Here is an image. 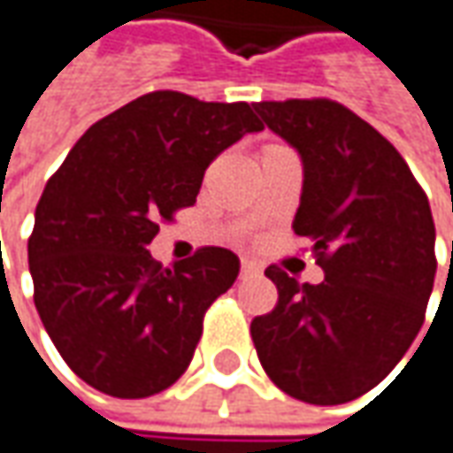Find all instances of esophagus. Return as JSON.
<instances>
[{
	"label": "esophagus",
	"mask_w": 453,
	"mask_h": 453,
	"mask_svg": "<svg viewBox=\"0 0 453 453\" xmlns=\"http://www.w3.org/2000/svg\"><path fill=\"white\" fill-rule=\"evenodd\" d=\"M260 273H262V267L257 265V262L250 260V257H244V260H242V267H239V275H242V278H255V275H260Z\"/></svg>",
	"instance_id": "obj_1"
}]
</instances>
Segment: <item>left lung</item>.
Segmentation results:
<instances>
[{"mask_svg":"<svg viewBox=\"0 0 453 453\" xmlns=\"http://www.w3.org/2000/svg\"><path fill=\"white\" fill-rule=\"evenodd\" d=\"M262 122L303 163L293 232L313 242L319 285L270 265L273 313L252 321L267 377L290 397L339 405L393 372L423 326L436 229L408 163L372 125L328 99L260 102Z\"/></svg>","mask_w":453,"mask_h":453,"instance_id":"obj_1","label":"left lung"}]
</instances>
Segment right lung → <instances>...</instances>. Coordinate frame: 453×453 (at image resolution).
I'll list each match as a JSON object with an SVG mask.
<instances>
[{"mask_svg":"<svg viewBox=\"0 0 453 453\" xmlns=\"http://www.w3.org/2000/svg\"><path fill=\"white\" fill-rule=\"evenodd\" d=\"M260 129L247 102L152 91L88 127L48 180L27 242L35 308L83 382L132 400L186 372L239 257L203 247L163 267L148 244L196 203L216 155Z\"/></svg>","mask_w":453,"mask_h":453,"instance_id":"right-lung-1","label":"right lung"}]
</instances>
